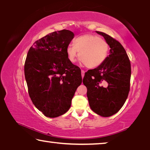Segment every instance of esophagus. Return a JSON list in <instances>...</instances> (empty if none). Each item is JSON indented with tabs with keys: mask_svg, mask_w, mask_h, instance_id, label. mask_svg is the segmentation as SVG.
Returning <instances> with one entry per match:
<instances>
[{
	"mask_svg": "<svg viewBox=\"0 0 150 150\" xmlns=\"http://www.w3.org/2000/svg\"><path fill=\"white\" fill-rule=\"evenodd\" d=\"M81 76H82L83 78L84 77V76H85V71L81 70Z\"/></svg>",
	"mask_w": 150,
	"mask_h": 150,
	"instance_id": "esophagus-1",
	"label": "esophagus"
}]
</instances>
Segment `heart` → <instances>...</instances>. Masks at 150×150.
<instances>
[{"label": "heart", "mask_w": 150, "mask_h": 150, "mask_svg": "<svg viewBox=\"0 0 150 150\" xmlns=\"http://www.w3.org/2000/svg\"><path fill=\"white\" fill-rule=\"evenodd\" d=\"M109 45L98 35L85 34L76 38L73 45L66 50L67 59L75 63L79 52V57L88 69H94L103 64L108 56Z\"/></svg>", "instance_id": "b5f03b06"}]
</instances>
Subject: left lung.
<instances>
[{
	"label": "left lung",
	"instance_id": "left-lung-1",
	"mask_svg": "<svg viewBox=\"0 0 150 150\" xmlns=\"http://www.w3.org/2000/svg\"><path fill=\"white\" fill-rule=\"evenodd\" d=\"M96 32L107 42L110 55L103 64L85 73L83 83L87 88L91 110L103 117H108L120 110L128 97L131 65L120 42L105 33Z\"/></svg>",
	"mask_w": 150,
	"mask_h": 150
}]
</instances>
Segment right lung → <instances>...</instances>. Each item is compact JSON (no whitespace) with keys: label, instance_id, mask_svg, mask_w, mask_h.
Instances as JSON below:
<instances>
[{"label":"right lung","instance_id":"1","mask_svg":"<svg viewBox=\"0 0 150 150\" xmlns=\"http://www.w3.org/2000/svg\"><path fill=\"white\" fill-rule=\"evenodd\" d=\"M68 30L54 32L30 47L24 75L33 104L49 118L67 112L82 83L81 69L70 63L66 50L74 38Z\"/></svg>","mask_w":150,"mask_h":150}]
</instances>
